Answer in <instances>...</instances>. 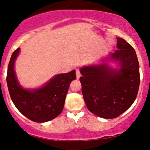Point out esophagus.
<instances>
[{"label": "esophagus", "instance_id": "obj_1", "mask_svg": "<svg viewBox=\"0 0 150 150\" xmlns=\"http://www.w3.org/2000/svg\"><path fill=\"white\" fill-rule=\"evenodd\" d=\"M81 76V74H80V72L79 69H76V77L77 79H79Z\"/></svg>", "mask_w": 150, "mask_h": 150}]
</instances>
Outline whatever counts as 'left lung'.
<instances>
[{"label": "left lung", "instance_id": "1", "mask_svg": "<svg viewBox=\"0 0 150 150\" xmlns=\"http://www.w3.org/2000/svg\"><path fill=\"white\" fill-rule=\"evenodd\" d=\"M117 49L110 60L119 65L113 69L106 63L80 69V81L84 100L89 111L104 118L119 116L133 104L140 86V67L135 49L117 38Z\"/></svg>", "mask_w": 150, "mask_h": 150}]
</instances>
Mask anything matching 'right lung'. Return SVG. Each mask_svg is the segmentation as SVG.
Segmentation results:
<instances>
[{
    "mask_svg": "<svg viewBox=\"0 0 150 150\" xmlns=\"http://www.w3.org/2000/svg\"><path fill=\"white\" fill-rule=\"evenodd\" d=\"M20 53L18 48L12 54L7 73V84L13 104L20 113L32 121L44 123L62 112L70 82L76 79L75 70L56 75L39 89H26L19 84L14 70Z\"/></svg>",
    "mask_w": 150,
    "mask_h": 150,
    "instance_id": "right-lung-1",
    "label": "right lung"
}]
</instances>
